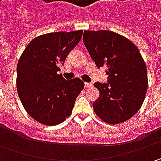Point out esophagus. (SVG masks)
Here are the masks:
<instances>
[{"mask_svg":"<svg viewBox=\"0 0 161 161\" xmlns=\"http://www.w3.org/2000/svg\"><path fill=\"white\" fill-rule=\"evenodd\" d=\"M84 85H85V87H86V88H90V87H92V85H93V84L91 83V82H85Z\"/></svg>","mask_w":161,"mask_h":161,"instance_id":"obj_1","label":"esophagus"}]
</instances>
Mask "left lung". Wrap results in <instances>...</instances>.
Returning <instances> with one entry per match:
<instances>
[{"mask_svg":"<svg viewBox=\"0 0 161 161\" xmlns=\"http://www.w3.org/2000/svg\"><path fill=\"white\" fill-rule=\"evenodd\" d=\"M83 42L97 67L108 68V83L94 84L99 90L93 103L95 113L109 125L125 122L141 108L148 88L147 68L139 49L108 30H85Z\"/></svg>","mask_w":161,"mask_h":161,"instance_id":"1","label":"left lung"}]
</instances>
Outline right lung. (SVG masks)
Here are the masks:
<instances>
[{"label":"right lung","instance_id":"1","mask_svg":"<svg viewBox=\"0 0 161 161\" xmlns=\"http://www.w3.org/2000/svg\"><path fill=\"white\" fill-rule=\"evenodd\" d=\"M82 30L54 32L35 37L17 65V91L25 110L36 121L56 125L70 116L83 90L79 78L65 80L57 71L81 39Z\"/></svg>","mask_w":161,"mask_h":161}]
</instances>
